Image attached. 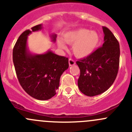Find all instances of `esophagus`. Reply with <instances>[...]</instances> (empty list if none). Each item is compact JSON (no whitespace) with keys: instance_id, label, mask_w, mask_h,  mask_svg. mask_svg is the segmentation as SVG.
Returning a JSON list of instances; mask_svg holds the SVG:
<instances>
[{"instance_id":"34e87169","label":"esophagus","mask_w":132,"mask_h":132,"mask_svg":"<svg viewBox=\"0 0 132 132\" xmlns=\"http://www.w3.org/2000/svg\"><path fill=\"white\" fill-rule=\"evenodd\" d=\"M74 64H75V61L73 59H71V58L69 59V65L71 66H73V65H74Z\"/></svg>"}]
</instances>
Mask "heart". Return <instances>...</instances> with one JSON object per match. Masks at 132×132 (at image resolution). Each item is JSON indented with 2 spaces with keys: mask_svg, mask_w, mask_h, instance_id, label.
<instances>
[{
  "mask_svg": "<svg viewBox=\"0 0 132 132\" xmlns=\"http://www.w3.org/2000/svg\"><path fill=\"white\" fill-rule=\"evenodd\" d=\"M63 39L66 43L73 45L72 50L77 57L88 56L95 50L100 42V36L95 31L87 29H79L64 34ZM57 44L61 48L66 49L65 43L59 39Z\"/></svg>",
  "mask_w": 132,
  "mask_h": 132,
  "instance_id": "heart-1",
  "label": "heart"
}]
</instances>
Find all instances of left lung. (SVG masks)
Listing matches in <instances>:
<instances>
[{
	"instance_id": "obj_1",
	"label": "left lung",
	"mask_w": 132,
	"mask_h": 132,
	"mask_svg": "<svg viewBox=\"0 0 132 132\" xmlns=\"http://www.w3.org/2000/svg\"><path fill=\"white\" fill-rule=\"evenodd\" d=\"M104 43L102 47L76 62L80 75L78 79L80 91L94 96L106 91L118 75L120 48L118 39L106 27H103Z\"/></svg>"
}]
</instances>
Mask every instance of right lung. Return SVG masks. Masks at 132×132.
<instances>
[{"instance_id": "1", "label": "right lung", "mask_w": 132, "mask_h": 132, "mask_svg": "<svg viewBox=\"0 0 132 132\" xmlns=\"http://www.w3.org/2000/svg\"><path fill=\"white\" fill-rule=\"evenodd\" d=\"M42 29L39 24L23 32L16 42L13 50V61L17 78L22 88L29 95L39 100H46L56 94L60 78L69 67L68 59L51 51L32 55L27 47L28 36ZM52 41L56 35L52 36Z\"/></svg>"}]
</instances>
